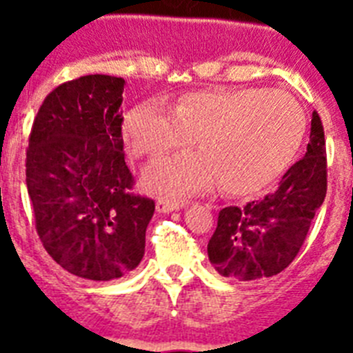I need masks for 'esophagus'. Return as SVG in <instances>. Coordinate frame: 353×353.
Instances as JSON below:
<instances>
[{"mask_svg":"<svg viewBox=\"0 0 353 353\" xmlns=\"http://www.w3.org/2000/svg\"><path fill=\"white\" fill-rule=\"evenodd\" d=\"M187 205L185 199H168V198H159L155 207H157L159 212H173V210H179V208H183Z\"/></svg>","mask_w":353,"mask_h":353,"instance_id":"obj_1","label":"esophagus"}]
</instances>
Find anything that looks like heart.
I'll use <instances>...</instances> for the list:
<instances>
[{"label":"heart","mask_w":353,"mask_h":353,"mask_svg":"<svg viewBox=\"0 0 353 353\" xmlns=\"http://www.w3.org/2000/svg\"><path fill=\"white\" fill-rule=\"evenodd\" d=\"M136 157L185 148L196 138L201 152L159 159L145 183L168 194L208 189L215 180L228 194L261 191L285 171L305 132V114L281 90H201L183 95L174 111L143 102L125 121Z\"/></svg>","instance_id":"b5f03b06"}]
</instances>
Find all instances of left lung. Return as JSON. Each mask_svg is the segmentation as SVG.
<instances>
[{
  "label": "left lung",
  "mask_w": 353,
  "mask_h": 353,
  "mask_svg": "<svg viewBox=\"0 0 353 353\" xmlns=\"http://www.w3.org/2000/svg\"><path fill=\"white\" fill-rule=\"evenodd\" d=\"M327 150L320 114L313 111L305 155L277 189L245 207L219 212L208 240V260L224 277L256 281L285 270L299 254L327 192Z\"/></svg>",
  "instance_id": "left-lung-1"
}]
</instances>
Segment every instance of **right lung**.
<instances>
[{"label":"right lung","instance_id":"right-lung-1","mask_svg":"<svg viewBox=\"0 0 353 353\" xmlns=\"http://www.w3.org/2000/svg\"><path fill=\"white\" fill-rule=\"evenodd\" d=\"M125 79L83 76L40 105L26 148L35 230L49 256L83 279L111 281L145 254L154 199L134 192L120 105Z\"/></svg>","mask_w":353,"mask_h":353}]
</instances>
